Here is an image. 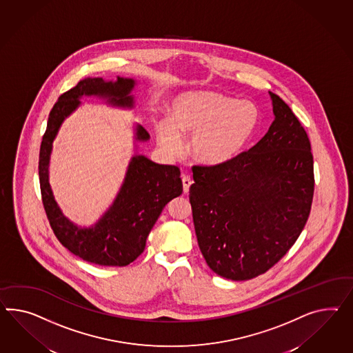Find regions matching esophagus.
I'll use <instances>...</instances> for the list:
<instances>
[{"instance_id":"34e87169","label":"esophagus","mask_w":353,"mask_h":353,"mask_svg":"<svg viewBox=\"0 0 353 353\" xmlns=\"http://www.w3.org/2000/svg\"><path fill=\"white\" fill-rule=\"evenodd\" d=\"M181 183H183L184 193H187L190 190V184H192V179H190V175H183L181 176Z\"/></svg>"}]
</instances>
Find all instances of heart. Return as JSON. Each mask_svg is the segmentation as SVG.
I'll return each instance as SVG.
<instances>
[{
	"label": "heart",
	"instance_id": "1",
	"mask_svg": "<svg viewBox=\"0 0 353 353\" xmlns=\"http://www.w3.org/2000/svg\"><path fill=\"white\" fill-rule=\"evenodd\" d=\"M260 111L250 101L221 93H183L169 106V123L156 125L159 145L170 156L181 154V138L190 137L192 156L206 165L229 163L242 152L259 125Z\"/></svg>",
	"mask_w": 353,
	"mask_h": 353
}]
</instances>
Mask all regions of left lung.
I'll return each instance as SVG.
<instances>
[{"instance_id": "8db88e82", "label": "left lung", "mask_w": 353, "mask_h": 353, "mask_svg": "<svg viewBox=\"0 0 353 353\" xmlns=\"http://www.w3.org/2000/svg\"><path fill=\"white\" fill-rule=\"evenodd\" d=\"M268 133L229 163L194 165L190 202L199 250L210 269L232 281L272 269L296 243L314 197L307 133L270 92Z\"/></svg>"}]
</instances>
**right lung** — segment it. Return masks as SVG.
<instances>
[{"instance_id":"add662e5","label":"right lung","mask_w":353,"mask_h":353,"mask_svg":"<svg viewBox=\"0 0 353 353\" xmlns=\"http://www.w3.org/2000/svg\"><path fill=\"white\" fill-rule=\"evenodd\" d=\"M134 81L120 78L105 81L87 78L63 93L50 111L39 148V185L46 215L56 238L75 256L101 266H127L143 252L145 239L165 205L183 192L181 170L172 165H159L145 156H134L118 197L99 223L88 229L74 225L57 206L48 183V163L52 142L63 119L81 105V96L96 94L115 106L133 108L129 96ZM150 138L145 128L137 127V139Z\"/></svg>"}]
</instances>
